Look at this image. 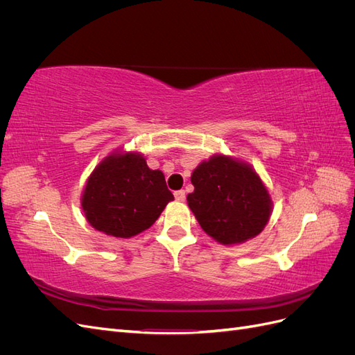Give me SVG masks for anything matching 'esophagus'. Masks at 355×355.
Listing matches in <instances>:
<instances>
[{"instance_id":"34e87169","label":"esophagus","mask_w":355,"mask_h":355,"mask_svg":"<svg viewBox=\"0 0 355 355\" xmlns=\"http://www.w3.org/2000/svg\"><path fill=\"white\" fill-rule=\"evenodd\" d=\"M175 198H176L178 201H185V198H187V194H185V191H184V189H180V191H176V192H175Z\"/></svg>"}]
</instances>
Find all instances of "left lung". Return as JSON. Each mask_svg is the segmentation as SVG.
Wrapping results in <instances>:
<instances>
[{
  "instance_id": "8db88e82",
  "label": "left lung",
  "mask_w": 355,
  "mask_h": 355,
  "mask_svg": "<svg viewBox=\"0 0 355 355\" xmlns=\"http://www.w3.org/2000/svg\"><path fill=\"white\" fill-rule=\"evenodd\" d=\"M188 206L202 231L220 244H241L265 228L272 200L250 164L216 154L192 171Z\"/></svg>"
}]
</instances>
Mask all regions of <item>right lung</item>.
Instances as JSON below:
<instances>
[{
  "mask_svg": "<svg viewBox=\"0 0 355 355\" xmlns=\"http://www.w3.org/2000/svg\"><path fill=\"white\" fill-rule=\"evenodd\" d=\"M173 200L163 171L149 168L142 154L115 151L92 171L81 207L94 230L130 239L153 227Z\"/></svg>",
  "mask_w": 355,
  "mask_h": 355,
  "instance_id": "right-lung-1",
  "label": "right lung"
}]
</instances>
